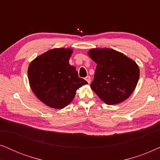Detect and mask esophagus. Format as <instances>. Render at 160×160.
<instances>
[{"instance_id": "34e87169", "label": "esophagus", "mask_w": 160, "mask_h": 160, "mask_svg": "<svg viewBox=\"0 0 160 160\" xmlns=\"http://www.w3.org/2000/svg\"><path fill=\"white\" fill-rule=\"evenodd\" d=\"M85 79H86V81L87 82H88V84H90L91 82V77L89 76H87L86 78H85Z\"/></svg>"}]
</instances>
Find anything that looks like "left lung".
<instances>
[{"label": "left lung", "mask_w": 160, "mask_h": 160, "mask_svg": "<svg viewBox=\"0 0 160 160\" xmlns=\"http://www.w3.org/2000/svg\"><path fill=\"white\" fill-rule=\"evenodd\" d=\"M88 55L97 63L90 87L107 105L123 102L135 90L139 79L137 63L114 49H91Z\"/></svg>", "instance_id": "8db88e82"}]
</instances>
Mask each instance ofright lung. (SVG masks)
Wrapping results in <instances>:
<instances>
[{
    "mask_svg": "<svg viewBox=\"0 0 160 160\" xmlns=\"http://www.w3.org/2000/svg\"><path fill=\"white\" fill-rule=\"evenodd\" d=\"M72 49L56 48L35 58L28 69L30 86L41 102L62 109L71 103L76 90L87 81L78 77L76 67L69 64Z\"/></svg>",
    "mask_w": 160,
    "mask_h": 160,
    "instance_id": "1",
    "label": "right lung"
}]
</instances>
